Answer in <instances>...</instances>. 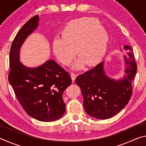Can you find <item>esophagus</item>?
<instances>
[{
    "label": "esophagus",
    "mask_w": 146,
    "mask_h": 146,
    "mask_svg": "<svg viewBox=\"0 0 146 146\" xmlns=\"http://www.w3.org/2000/svg\"><path fill=\"white\" fill-rule=\"evenodd\" d=\"M71 79H72L73 82H74V80H75V79H76V75L75 73H71Z\"/></svg>",
    "instance_id": "obj_1"
}]
</instances>
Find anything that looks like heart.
I'll list each match as a JSON object with an SVG mask.
<instances>
[{"mask_svg": "<svg viewBox=\"0 0 146 146\" xmlns=\"http://www.w3.org/2000/svg\"><path fill=\"white\" fill-rule=\"evenodd\" d=\"M109 35L104 27L97 20L83 17L67 24L62 36L53 39V53L59 60L69 65L76 52L79 58L72 66L75 70L82 68L84 63L91 66L99 62L105 55Z\"/></svg>", "mask_w": 146, "mask_h": 146, "instance_id": "obj_1", "label": "heart"}]
</instances>
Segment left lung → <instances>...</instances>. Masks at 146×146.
<instances>
[{
    "label": "left lung",
    "mask_w": 146,
    "mask_h": 146,
    "mask_svg": "<svg viewBox=\"0 0 146 146\" xmlns=\"http://www.w3.org/2000/svg\"><path fill=\"white\" fill-rule=\"evenodd\" d=\"M123 49L127 53L124 56L125 68L123 78L113 79L108 76L103 62L76 78L75 82L83 95L84 110L90 117L108 119L117 115L129 102L132 95L131 82L137 68L133 48L125 45Z\"/></svg>",
    "instance_id": "8db88e82"
}]
</instances>
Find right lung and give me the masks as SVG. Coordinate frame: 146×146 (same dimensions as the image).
Masks as SVG:
<instances>
[{
    "mask_svg": "<svg viewBox=\"0 0 146 146\" xmlns=\"http://www.w3.org/2000/svg\"><path fill=\"white\" fill-rule=\"evenodd\" d=\"M38 15L29 19L17 33L9 52L8 80L27 114L42 122H52L66 112L64 90L71 84L69 73L53 60L36 68L20 61V50L27 37L38 28Z\"/></svg>",
    "mask_w": 146,
    "mask_h": 146,
    "instance_id": "obj_1",
    "label": "right lung"
}]
</instances>
